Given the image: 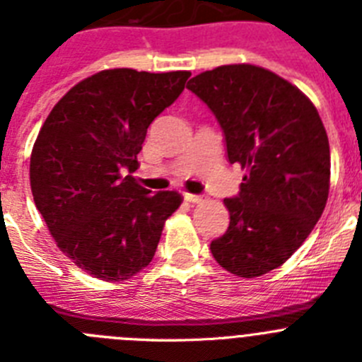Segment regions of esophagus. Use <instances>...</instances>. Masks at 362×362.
I'll use <instances>...</instances> for the list:
<instances>
[{"instance_id": "obj_1", "label": "esophagus", "mask_w": 362, "mask_h": 362, "mask_svg": "<svg viewBox=\"0 0 362 362\" xmlns=\"http://www.w3.org/2000/svg\"><path fill=\"white\" fill-rule=\"evenodd\" d=\"M184 200H185V202H189V204H200V202L204 200V198H202V197H198V194L185 193V194H184Z\"/></svg>"}]
</instances>
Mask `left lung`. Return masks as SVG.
<instances>
[{"mask_svg":"<svg viewBox=\"0 0 362 362\" xmlns=\"http://www.w3.org/2000/svg\"><path fill=\"white\" fill-rule=\"evenodd\" d=\"M216 117L230 164L247 169L226 198L229 227L211 242L240 278L278 269L308 238L327 205L330 146L314 104L288 81L254 64H227L187 83Z\"/></svg>","mask_w":362,"mask_h":362,"instance_id":"obj_1","label":"left lung"}]
</instances>
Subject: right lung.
Masks as SVG:
<instances>
[{
	"label": "right lung",
	"instance_id": "obj_1",
	"mask_svg": "<svg viewBox=\"0 0 362 362\" xmlns=\"http://www.w3.org/2000/svg\"><path fill=\"white\" fill-rule=\"evenodd\" d=\"M189 76L99 71L71 88L39 132L30 157L35 207L57 247L93 278L122 281L149 265L180 205L177 191L151 194L126 173Z\"/></svg>",
	"mask_w": 362,
	"mask_h": 362
}]
</instances>
